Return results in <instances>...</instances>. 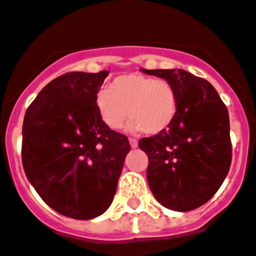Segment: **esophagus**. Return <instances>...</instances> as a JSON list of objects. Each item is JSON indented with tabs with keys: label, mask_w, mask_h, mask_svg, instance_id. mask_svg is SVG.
<instances>
[{
	"label": "esophagus",
	"mask_w": 256,
	"mask_h": 256,
	"mask_svg": "<svg viewBox=\"0 0 256 256\" xmlns=\"http://www.w3.org/2000/svg\"><path fill=\"white\" fill-rule=\"evenodd\" d=\"M128 142H130V146H132V148H136V147H138V140H136V139L130 138V139H128Z\"/></svg>",
	"instance_id": "obj_1"
}]
</instances>
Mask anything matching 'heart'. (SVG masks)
<instances>
[{"instance_id":"heart-1","label":"heart","mask_w":256,"mask_h":256,"mask_svg":"<svg viewBox=\"0 0 256 256\" xmlns=\"http://www.w3.org/2000/svg\"><path fill=\"white\" fill-rule=\"evenodd\" d=\"M96 108L104 124L112 130L124 126L128 116V128L156 135L168 130L178 112V95L165 79L130 72L120 75L109 88L96 95Z\"/></svg>"}]
</instances>
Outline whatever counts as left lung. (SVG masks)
Wrapping results in <instances>:
<instances>
[{"label": "left lung", "instance_id": "obj_1", "mask_svg": "<svg viewBox=\"0 0 256 256\" xmlns=\"http://www.w3.org/2000/svg\"><path fill=\"white\" fill-rule=\"evenodd\" d=\"M140 72L168 80L178 95L170 128L139 140V148L148 156L150 188L169 210H195L216 194L230 168L228 109L210 82L186 70Z\"/></svg>", "mask_w": 256, "mask_h": 256}]
</instances>
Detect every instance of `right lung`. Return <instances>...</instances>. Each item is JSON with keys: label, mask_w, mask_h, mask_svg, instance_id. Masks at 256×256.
Segmentation results:
<instances>
[{"label": "right lung", "mask_w": 256, "mask_h": 256, "mask_svg": "<svg viewBox=\"0 0 256 256\" xmlns=\"http://www.w3.org/2000/svg\"><path fill=\"white\" fill-rule=\"evenodd\" d=\"M108 74L72 72L53 79L23 121L26 176L49 207L76 220L108 210L130 151L128 136L109 128L96 108Z\"/></svg>", "instance_id": "1"}]
</instances>
